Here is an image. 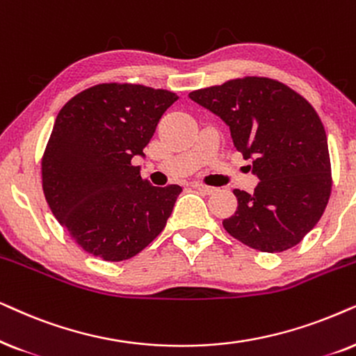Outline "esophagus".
Masks as SVG:
<instances>
[{
  "label": "esophagus",
  "instance_id": "obj_1",
  "mask_svg": "<svg viewBox=\"0 0 356 356\" xmlns=\"http://www.w3.org/2000/svg\"><path fill=\"white\" fill-rule=\"evenodd\" d=\"M193 188H197V191H200L202 193H207V195H211V193H215L216 188L215 187H210V186H203L200 182H195L192 184Z\"/></svg>",
  "mask_w": 356,
  "mask_h": 356
}]
</instances>
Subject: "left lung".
<instances>
[{
    "mask_svg": "<svg viewBox=\"0 0 356 356\" xmlns=\"http://www.w3.org/2000/svg\"><path fill=\"white\" fill-rule=\"evenodd\" d=\"M188 97L229 127L236 149L252 161L260 181L254 193L236 188L238 210L222 221L225 229L262 252L301 243L332 191L327 136L314 107L286 84L260 76L198 89Z\"/></svg>",
    "mask_w": 356,
    "mask_h": 356,
    "instance_id": "1",
    "label": "left lung"
}]
</instances>
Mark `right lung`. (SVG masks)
Listing matches in <instances>:
<instances>
[{"instance_id":"1","label":"right lung","mask_w":356,"mask_h":356,"mask_svg":"<svg viewBox=\"0 0 356 356\" xmlns=\"http://www.w3.org/2000/svg\"><path fill=\"white\" fill-rule=\"evenodd\" d=\"M177 99L141 84H97L56 115L42 187L54 216L86 252L120 262L164 229L182 187L151 186L131 159L145 156L159 118Z\"/></svg>"}]
</instances>
